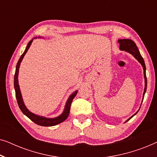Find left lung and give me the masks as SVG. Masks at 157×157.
Wrapping results in <instances>:
<instances>
[{
	"instance_id": "left-lung-1",
	"label": "left lung",
	"mask_w": 157,
	"mask_h": 157,
	"mask_svg": "<svg viewBox=\"0 0 157 157\" xmlns=\"http://www.w3.org/2000/svg\"><path fill=\"white\" fill-rule=\"evenodd\" d=\"M118 42L119 43V48L121 51H125L126 52L129 53L130 54H132L133 56H134L135 59H136L137 61H138L139 63H141V65L142 66L143 69H144V81H145V86H144V91L143 93V99L144 97V94L146 93V91H147V76H146V66L142 56L140 54V52H139L138 48H137L136 45L135 43L131 39H119L118 40ZM142 99V100H143ZM141 107V106H140ZM139 111H137L138 112ZM136 113H134L132 117H131L128 120H126V121L130 120L132 118L134 117V115H136Z\"/></svg>"
}]
</instances>
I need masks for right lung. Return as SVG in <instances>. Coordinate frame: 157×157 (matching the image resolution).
Masks as SVG:
<instances>
[{
    "instance_id": "obj_1",
    "label": "right lung",
    "mask_w": 157,
    "mask_h": 157,
    "mask_svg": "<svg viewBox=\"0 0 157 157\" xmlns=\"http://www.w3.org/2000/svg\"><path fill=\"white\" fill-rule=\"evenodd\" d=\"M38 38H42L40 36H38ZM30 40L26 48H25V50L19 59L18 63H17L16 65V72H15V75H14V88H15V91H16V97L17 99V102H18V106L21 111L23 113V114H25L27 117H29L30 119L32 121H33L34 123L38 124V125L40 126H55L57 125L61 122H63L65 121V120L67 119V117H68V114H69L70 112V109H71V105L72 101L74 99L75 96H76L77 93H78V91H75L74 93L71 94L70 95L69 97H68L67 101L65 105V108H64V110L63 111V113H61V115L59 116V117H55V118H46L44 117H41V116H38L36 115L35 113H32L30 111L29 109L26 108L25 105L23 102V98H22V95H21V92L20 90V86H19L18 84V72H19V68H20V65L21 61L24 57V56L25 55V53H27L28 50L31 46V45L33 42V40Z\"/></svg>"
}]
</instances>
